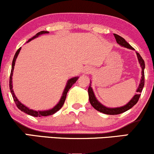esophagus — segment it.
<instances>
[{
    "label": "esophagus",
    "instance_id": "obj_1",
    "mask_svg": "<svg viewBox=\"0 0 154 154\" xmlns=\"http://www.w3.org/2000/svg\"><path fill=\"white\" fill-rule=\"evenodd\" d=\"M91 72V69L89 68V67H86V68H85L84 72H85V74L90 73V72Z\"/></svg>",
    "mask_w": 154,
    "mask_h": 154
}]
</instances>
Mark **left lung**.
Returning <instances> with one entry per match:
<instances>
[{
	"label": "left lung",
	"instance_id": "left-lung-1",
	"mask_svg": "<svg viewBox=\"0 0 154 154\" xmlns=\"http://www.w3.org/2000/svg\"><path fill=\"white\" fill-rule=\"evenodd\" d=\"M114 37H115V39L116 40V43H117L119 45H121V46H123L125 48H127L132 49V50H135V49L132 48L131 45L129 44L126 40H125L123 38H122L119 35L114 34ZM136 54H137V59H138V61L140 64L141 69H142V77H141L140 82V85L137 88V91H136V94L134 95L133 98H132L130 101L128 102L126 105L123 106L121 107H116V108H108L105 106H103V104H101L97 100V98H95L94 93H93V88H91V84H90L89 88H88V95H89V100L90 103L92 105V106L95 109H96L97 111H100V112L103 113V114H109V115H116V114H122V113L125 112L129 109H130L131 108L135 106L136 103L138 101L140 96L141 92L143 91V88L144 87V83H145V75H144V69H145V62L143 59H142V57L140 56L138 53L136 52Z\"/></svg>",
	"mask_w": 154,
	"mask_h": 154
}]
</instances>
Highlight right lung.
Here are the masks:
<instances>
[{
    "label": "right lung",
    "instance_id": "right-lung-1",
    "mask_svg": "<svg viewBox=\"0 0 154 154\" xmlns=\"http://www.w3.org/2000/svg\"><path fill=\"white\" fill-rule=\"evenodd\" d=\"M47 33H49V32L48 31H41V32H40L37 33V34L35 35L34 37H32V38L29 39V40H28V41L26 42V43H28V42L31 41V40H33V39L38 38V37L40 36V35H43V34H47ZM20 50H21V48H19L18 50H17V52H16V54L14 55V57L13 61H12L11 71L10 79H9V88H10L11 93L12 96H13L14 100L16 105H17V106L18 107V109H19V110H21L22 111H23V112L26 113V114H29V115H31V116H36V117H38V116H39V117H40V116H47L52 115V114H55V113H56V111H59V109L63 106V103H64L65 99H66V94H67V93H68L69 90L70 88H71L72 86L73 85L75 84L76 82H77V79H78V77H72V78L69 79L68 81H67L66 85V87H65L64 90H63V94H62V96H61V99H60L59 103L56 104V105L53 108V109H49V110H45V111H35V110H32V109H29V108L26 107V106L24 105V104H22L20 101H19L18 99H17V97H16L14 93L13 85H12V77H13V72H14V65H15V62H16V59H17V56H18V55L19 54V51H20Z\"/></svg>",
    "mask_w": 154,
    "mask_h": 154
}]
</instances>
